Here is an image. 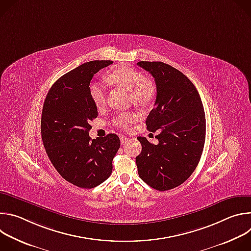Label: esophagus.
I'll list each match as a JSON object with an SVG mask.
<instances>
[{"mask_svg":"<svg viewBox=\"0 0 251 251\" xmlns=\"http://www.w3.org/2000/svg\"><path fill=\"white\" fill-rule=\"evenodd\" d=\"M128 141H129V139H128L127 137H125V136H121V137H120V142H121L122 145L126 144V143H127Z\"/></svg>","mask_w":251,"mask_h":251,"instance_id":"obj_1","label":"esophagus"}]
</instances>
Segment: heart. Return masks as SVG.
I'll list each match as a JSON object with an SVG mask.
<instances>
[{"label":"heart","mask_w":251,"mask_h":251,"mask_svg":"<svg viewBox=\"0 0 251 251\" xmlns=\"http://www.w3.org/2000/svg\"><path fill=\"white\" fill-rule=\"evenodd\" d=\"M107 79L113 85L130 91L131 100L137 105H146L154 98L156 93L155 85L151 80L144 78L141 71L126 65H120L113 69L107 75ZM89 92L93 103L98 108H101L106 104V90L102 85L92 83ZM135 119L136 115L134 113L124 112L116 115L112 123L121 129H127Z\"/></svg>","instance_id":"obj_1"}]
</instances>
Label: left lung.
Returning a JSON list of instances; mask_svg holds the SVG:
<instances>
[{"label": "left lung", "mask_w": 251, "mask_h": 251, "mask_svg": "<svg viewBox=\"0 0 251 251\" xmlns=\"http://www.w3.org/2000/svg\"><path fill=\"white\" fill-rule=\"evenodd\" d=\"M137 64L155 78V107L146 125L150 132L159 130L157 145L138 137V174L153 189L168 191L186 182L200 162L205 140L203 106L197 88L180 70L161 61Z\"/></svg>", "instance_id": "left-lung-1"}]
</instances>
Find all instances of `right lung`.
Instances as JSON below:
<instances>
[{"mask_svg": "<svg viewBox=\"0 0 251 251\" xmlns=\"http://www.w3.org/2000/svg\"><path fill=\"white\" fill-rule=\"evenodd\" d=\"M112 60L85 62L58 78L43 107L41 131L46 152L58 174L73 185L92 189L112 173L120 148L116 134L91 139L90 122L97 117L89 84L95 74Z\"/></svg>", "mask_w": 251, "mask_h": 251, "instance_id": "1", "label": "right lung"}]
</instances>
